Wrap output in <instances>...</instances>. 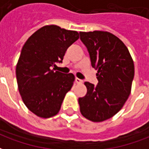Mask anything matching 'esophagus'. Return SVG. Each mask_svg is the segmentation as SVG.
Returning <instances> with one entry per match:
<instances>
[{
  "label": "esophagus",
  "instance_id": "34e87169",
  "mask_svg": "<svg viewBox=\"0 0 149 149\" xmlns=\"http://www.w3.org/2000/svg\"><path fill=\"white\" fill-rule=\"evenodd\" d=\"M75 81H76V83H77V84H81V83L83 82L82 80H81V79H79V78L77 77L75 79Z\"/></svg>",
  "mask_w": 149,
  "mask_h": 149
}]
</instances>
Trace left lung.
<instances>
[{"instance_id": "8db88e82", "label": "left lung", "mask_w": 149, "mask_h": 149, "mask_svg": "<svg viewBox=\"0 0 149 149\" xmlns=\"http://www.w3.org/2000/svg\"><path fill=\"white\" fill-rule=\"evenodd\" d=\"M80 36L98 80L97 86L84 82L87 93L78 99L80 111L91 121H104L121 109L131 93L133 60L121 40L109 32H80Z\"/></svg>"}]
</instances>
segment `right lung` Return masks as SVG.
Returning a JSON list of instances; mask_svg holds the SVG:
<instances>
[{
  "mask_svg": "<svg viewBox=\"0 0 149 149\" xmlns=\"http://www.w3.org/2000/svg\"><path fill=\"white\" fill-rule=\"evenodd\" d=\"M79 39L77 31L45 25L24 43L16 67L18 90L31 112L41 118L59 112L65 95L73 85L72 73L55 71L66 50Z\"/></svg>",
  "mask_w": 149,
  "mask_h": 149,
  "instance_id": "right-lung-1",
  "label": "right lung"
}]
</instances>
